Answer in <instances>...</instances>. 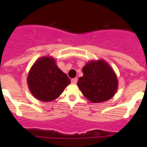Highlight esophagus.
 Listing matches in <instances>:
<instances>
[{
	"label": "esophagus",
	"mask_w": 147,
	"mask_h": 147,
	"mask_svg": "<svg viewBox=\"0 0 147 147\" xmlns=\"http://www.w3.org/2000/svg\"><path fill=\"white\" fill-rule=\"evenodd\" d=\"M76 82H77V79L76 78H74V79L71 80V83L72 84H76Z\"/></svg>",
	"instance_id": "obj_1"
}]
</instances>
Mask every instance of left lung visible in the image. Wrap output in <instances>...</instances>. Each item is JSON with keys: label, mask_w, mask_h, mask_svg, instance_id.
I'll return each instance as SVG.
<instances>
[{"label": "left lung", "mask_w": 147, "mask_h": 147, "mask_svg": "<svg viewBox=\"0 0 147 147\" xmlns=\"http://www.w3.org/2000/svg\"><path fill=\"white\" fill-rule=\"evenodd\" d=\"M83 76L77 85L82 94L93 103L110 99L118 90V79L112 67L103 59L90 60L82 68Z\"/></svg>", "instance_id": "left-lung-1"}]
</instances>
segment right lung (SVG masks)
Listing matches in <instances>:
<instances>
[{"label": "right lung", "mask_w": 147, "mask_h": 147, "mask_svg": "<svg viewBox=\"0 0 147 147\" xmlns=\"http://www.w3.org/2000/svg\"><path fill=\"white\" fill-rule=\"evenodd\" d=\"M71 83V80L56 64L52 57H42L32 66L28 77V89L42 102L56 99Z\"/></svg>", "instance_id": "add662e5"}]
</instances>
